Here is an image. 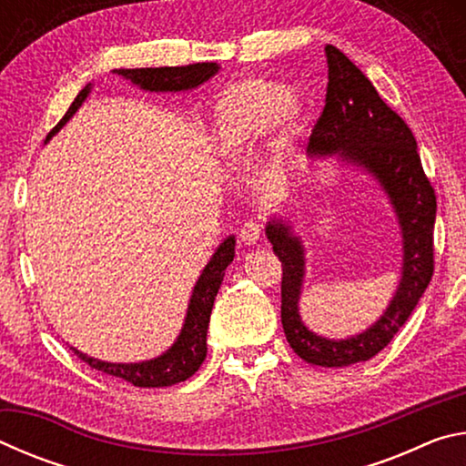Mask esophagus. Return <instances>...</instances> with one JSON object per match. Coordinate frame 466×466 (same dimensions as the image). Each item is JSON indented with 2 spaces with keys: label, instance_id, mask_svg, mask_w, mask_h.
I'll return each mask as SVG.
<instances>
[{
  "label": "esophagus",
  "instance_id": "esophagus-1",
  "mask_svg": "<svg viewBox=\"0 0 466 466\" xmlns=\"http://www.w3.org/2000/svg\"><path fill=\"white\" fill-rule=\"evenodd\" d=\"M258 238H261V224L247 222L240 228V242L247 244V247H255Z\"/></svg>",
  "mask_w": 466,
  "mask_h": 466
}]
</instances>
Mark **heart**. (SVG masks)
Returning a JSON list of instances; mask_svg holds the SVG:
<instances>
[{
	"instance_id": "1",
	"label": "heart",
	"mask_w": 466,
	"mask_h": 466,
	"mask_svg": "<svg viewBox=\"0 0 466 466\" xmlns=\"http://www.w3.org/2000/svg\"><path fill=\"white\" fill-rule=\"evenodd\" d=\"M304 106L281 86L242 82L224 90L211 113V131L218 152L236 157L255 149L269 136L275 121L283 136H294L304 125Z\"/></svg>"
}]
</instances>
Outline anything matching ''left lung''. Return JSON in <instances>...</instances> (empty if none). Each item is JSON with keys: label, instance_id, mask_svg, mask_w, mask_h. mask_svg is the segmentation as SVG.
<instances>
[{"label": "left lung", "instance_id": "obj_1", "mask_svg": "<svg viewBox=\"0 0 466 466\" xmlns=\"http://www.w3.org/2000/svg\"><path fill=\"white\" fill-rule=\"evenodd\" d=\"M327 105L314 125L309 152L339 156L347 167L372 177L389 197L397 216L403 263L394 296L374 325L345 339L320 337L299 317L306 278V248L289 218L275 214L265 226L273 252L283 267L281 325L291 350L312 366L343 368L374 358L411 317L433 275L436 193L425 177L417 141L407 123L378 96L372 82L333 45L325 46Z\"/></svg>", "mask_w": 466, "mask_h": 466}]
</instances>
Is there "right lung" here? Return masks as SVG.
Instances as JSON below:
<instances>
[{"label":"right lung","instance_id":"1","mask_svg":"<svg viewBox=\"0 0 466 466\" xmlns=\"http://www.w3.org/2000/svg\"><path fill=\"white\" fill-rule=\"evenodd\" d=\"M219 72L218 63H193L185 67H141V69H113V74L125 77L133 86H137L144 92H188L199 88L201 84L211 80ZM92 92V84L77 94L72 106L66 116L55 125V129L46 136L49 141L63 125H66L76 110L82 106V102L88 98ZM234 247L236 238L228 236L224 242L211 255L209 263L203 267V271L197 279L191 299H188L187 317L183 329L167 351L160 353L157 358L146 361H133V364H116V361H105L98 358H90L88 353L72 347L74 353L86 364L100 372L123 378L133 386L139 389H160V386H172L191 378L208 356V327L211 309H214V299L218 289L224 281L226 267L234 261Z\"/></svg>","mask_w":466,"mask_h":466}]
</instances>
